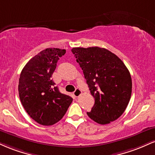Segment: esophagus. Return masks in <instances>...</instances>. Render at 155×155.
<instances>
[{
  "instance_id": "34e87169",
  "label": "esophagus",
  "mask_w": 155,
  "mask_h": 155,
  "mask_svg": "<svg viewBox=\"0 0 155 155\" xmlns=\"http://www.w3.org/2000/svg\"><path fill=\"white\" fill-rule=\"evenodd\" d=\"M81 93H82V92H81V90H80V89H76L75 91L74 92V95L76 97H79V96L81 95Z\"/></svg>"
}]
</instances>
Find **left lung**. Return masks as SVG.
Returning <instances> with one entry per match:
<instances>
[{"label": "left lung", "mask_w": 155, "mask_h": 155, "mask_svg": "<svg viewBox=\"0 0 155 155\" xmlns=\"http://www.w3.org/2000/svg\"><path fill=\"white\" fill-rule=\"evenodd\" d=\"M82 69L95 104L91 120L106 124L117 120L125 111L132 92L128 69L116 54L104 48L76 47L71 49Z\"/></svg>", "instance_id": "8db88e82"}]
</instances>
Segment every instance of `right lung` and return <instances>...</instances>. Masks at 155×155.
<instances>
[{
  "instance_id": "obj_1",
  "label": "right lung",
  "mask_w": 155,
  "mask_h": 155,
  "mask_svg": "<svg viewBox=\"0 0 155 155\" xmlns=\"http://www.w3.org/2000/svg\"><path fill=\"white\" fill-rule=\"evenodd\" d=\"M65 49L47 48L31 58L19 79V95L30 117L42 125H52L66 113L73 98L61 93L51 79Z\"/></svg>"
}]
</instances>
